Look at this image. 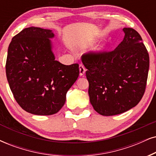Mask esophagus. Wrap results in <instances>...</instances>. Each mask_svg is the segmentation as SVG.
I'll return each mask as SVG.
<instances>
[{
    "label": "esophagus",
    "instance_id": "34e87169",
    "mask_svg": "<svg viewBox=\"0 0 156 156\" xmlns=\"http://www.w3.org/2000/svg\"><path fill=\"white\" fill-rule=\"evenodd\" d=\"M79 71H80V76H83V75L85 74V73H86V68H85L83 65L80 64L79 66Z\"/></svg>",
    "mask_w": 156,
    "mask_h": 156
}]
</instances>
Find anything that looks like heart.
Segmentation results:
<instances>
[{"label":"heart","instance_id":"b5f03b06","mask_svg":"<svg viewBox=\"0 0 156 156\" xmlns=\"http://www.w3.org/2000/svg\"><path fill=\"white\" fill-rule=\"evenodd\" d=\"M105 50H106V47L105 46H102L101 47H99L98 49H97V50H96V52L98 53V54H100V53L104 52V51H105Z\"/></svg>","mask_w":156,"mask_h":156}]
</instances>
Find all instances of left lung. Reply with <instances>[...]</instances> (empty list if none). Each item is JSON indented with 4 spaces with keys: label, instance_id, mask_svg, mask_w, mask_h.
<instances>
[{
    "label": "left lung",
    "instance_id": "1",
    "mask_svg": "<svg viewBox=\"0 0 156 156\" xmlns=\"http://www.w3.org/2000/svg\"><path fill=\"white\" fill-rule=\"evenodd\" d=\"M123 31V40L113 51L81 57L87 69L90 102L103 116L117 115L135 107L145 90L148 52L137 31L124 28Z\"/></svg>",
    "mask_w": 156,
    "mask_h": 156
}]
</instances>
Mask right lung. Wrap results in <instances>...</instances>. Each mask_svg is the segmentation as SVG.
<instances>
[{"label": "right lung", "instance_id": "add662e5", "mask_svg": "<svg viewBox=\"0 0 156 156\" xmlns=\"http://www.w3.org/2000/svg\"><path fill=\"white\" fill-rule=\"evenodd\" d=\"M50 29L28 27L10 43L5 72L16 101L26 112L52 115L60 111L66 94L79 76L78 64L55 60Z\"/></svg>", "mask_w": 156, "mask_h": 156}]
</instances>
